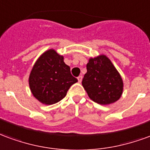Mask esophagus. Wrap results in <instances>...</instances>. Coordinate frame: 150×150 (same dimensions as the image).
<instances>
[{
    "mask_svg": "<svg viewBox=\"0 0 150 150\" xmlns=\"http://www.w3.org/2000/svg\"><path fill=\"white\" fill-rule=\"evenodd\" d=\"M82 78H83L82 76H78V77H77V80H78V82H79V83L81 82V81H82Z\"/></svg>",
    "mask_w": 150,
    "mask_h": 150,
    "instance_id": "obj_1",
    "label": "esophagus"
}]
</instances>
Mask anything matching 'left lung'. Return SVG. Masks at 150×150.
<instances>
[{"mask_svg":"<svg viewBox=\"0 0 150 150\" xmlns=\"http://www.w3.org/2000/svg\"><path fill=\"white\" fill-rule=\"evenodd\" d=\"M82 86L89 98L100 105L114 103L123 92V81L110 59L100 55L88 60Z\"/></svg>","mask_w":150,"mask_h":150,"instance_id":"obj_1","label":"left lung"}]
</instances>
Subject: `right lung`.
<instances>
[{
    "instance_id": "1",
    "label": "right lung",
    "mask_w": 150,
    "mask_h": 150,
    "mask_svg": "<svg viewBox=\"0 0 150 150\" xmlns=\"http://www.w3.org/2000/svg\"><path fill=\"white\" fill-rule=\"evenodd\" d=\"M76 82L77 79L72 76L70 67L64 62L63 56L54 50H47L38 59L29 78L32 93L45 105L62 100Z\"/></svg>"
}]
</instances>
